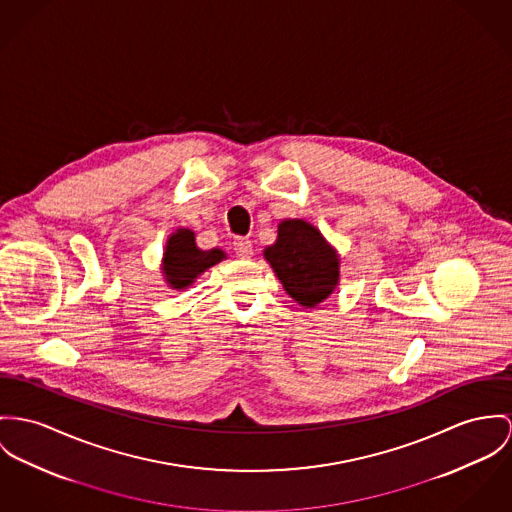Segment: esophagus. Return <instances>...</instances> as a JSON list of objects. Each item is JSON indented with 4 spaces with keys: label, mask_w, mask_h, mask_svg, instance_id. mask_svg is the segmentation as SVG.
Here are the masks:
<instances>
[{
    "label": "esophagus",
    "mask_w": 512,
    "mask_h": 512,
    "mask_svg": "<svg viewBox=\"0 0 512 512\" xmlns=\"http://www.w3.org/2000/svg\"><path fill=\"white\" fill-rule=\"evenodd\" d=\"M234 251L239 259H251L253 257V243L247 237H237L234 241Z\"/></svg>",
    "instance_id": "esophagus-1"
}]
</instances>
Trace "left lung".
Returning <instances> with one entry per match:
<instances>
[{
    "label": "left lung",
    "mask_w": 512,
    "mask_h": 512,
    "mask_svg": "<svg viewBox=\"0 0 512 512\" xmlns=\"http://www.w3.org/2000/svg\"><path fill=\"white\" fill-rule=\"evenodd\" d=\"M263 257L286 294L304 308L325 302L339 286L341 257L323 234L304 218H284Z\"/></svg>",
    "instance_id": "obj_1"
}]
</instances>
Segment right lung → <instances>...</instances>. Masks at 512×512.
<instances>
[{
  "label": "right lung",
  "mask_w": 512,
  "mask_h": 512,
  "mask_svg": "<svg viewBox=\"0 0 512 512\" xmlns=\"http://www.w3.org/2000/svg\"><path fill=\"white\" fill-rule=\"evenodd\" d=\"M226 257V251L220 247H214L210 251L200 249L195 232L189 228H179L167 237L159 269L171 290H185L198 276L224 261Z\"/></svg>",
  "instance_id": "right-lung-1"
}]
</instances>
